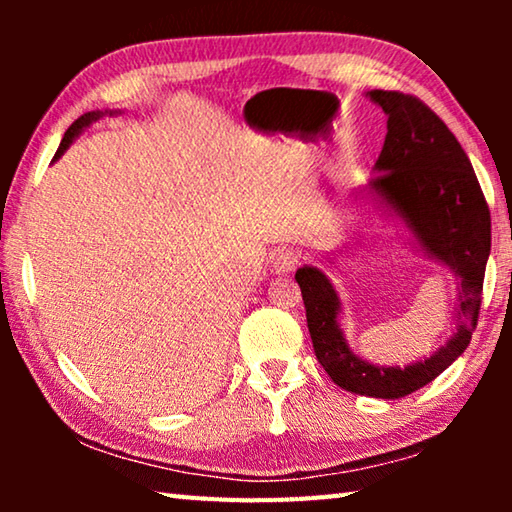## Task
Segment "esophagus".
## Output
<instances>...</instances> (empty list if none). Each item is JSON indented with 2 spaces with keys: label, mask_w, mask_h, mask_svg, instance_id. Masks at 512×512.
I'll use <instances>...</instances> for the list:
<instances>
[{
  "label": "esophagus",
  "mask_w": 512,
  "mask_h": 512,
  "mask_svg": "<svg viewBox=\"0 0 512 512\" xmlns=\"http://www.w3.org/2000/svg\"><path fill=\"white\" fill-rule=\"evenodd\" d=\"M300 262H302L300 253H296V250H284V253H280V255L275 257L273 268H275L277 275H287V273L296 271V268L300 266Z\"/></svg>",
  "instance_id": "1"
}]
</instances>
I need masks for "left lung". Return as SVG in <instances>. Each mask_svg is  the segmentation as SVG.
<instances>
[{"mask_svg":"<svg viewBox=\"0 0 512 512\" xmlns=\"http://www.w3.org/2000/svg\"><path fill=\"white\" fill-rule=\"evenodd\" d=\"M386 112V140L375 176L359 194L402 221L424 255L458 280L461 323L443 348L409 366H377L354 354L341 329V298L316 266L296 271L316 359L334 384L357 395L400 400L427 386L461 357L479 320L490 210L463 146L436 112L402 92L370 90Z\"/></svg>","mask_w":512,"mask_h":512,"instance_id":"left-lung-1","label":"left lung"}]
</instances>
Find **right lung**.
<instances>
[{"mask_svg": "<svg viewBox=\"0 0 512 512\" xmlns=\"http://www.w3.org/2000/svg\"><path fill=\"white\" fill-rule=\"evenodd\" d=\"M115 112H117V110H115ZM115 112H112V110H110V112H108V110H106V112H101V110H94V112H85L83 117L76 119L74 124L67 128V133H65V137H63V142H60V146H58V151H56V155H54V160H58L60 155H63V153L67 151V146L72 144V142L76 140V137H79V135L85 131V128H88V126L92 124V121L101 119L103 115H115Z\"/></svg>", "mask_w": 512, "mask_h": 512, "instance_id": "1", "label": "right lung"}]
</instances>
